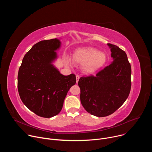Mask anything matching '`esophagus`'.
I'll use <instances>...</instances> for the list:
<instances>
[{
    "label": "esophagus",
    "instance_id": "34e87169",
    "mask_svg": "<svg viewBox=\"0 0 152 152\" xmlns=\"http://www.w3.org/2000/svg\"><path fill=\"white\" fill-rule=\"evenodd\" d=\"M76 82H77V83H78V81H79V80L80 76H79V75H76Z\"/></svg>",
    "mask_w": 152,
    "mask_h": 152
}]
</instances>
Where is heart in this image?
Returning a JSON list of instances; mask_svg holds the SVG:
<instances>
[{"mask_svg":"<svg viewBox=\"0 0 152 152\" xmlns=\"http://www.w3.org/2000/svg\"><path fill=\"white\" fill-rule=\"evenodd\" d=\"M73 59L76 62L83 64V69L85 72L91 73L98 70L104 66L106 61V55L94 48H79L74 52ZM66 63L68 66H70L71 59H67Z\"/></svg>","mask_w":152,"mask_h":152,"instance_id":"heart-1","label":"heart"}]
</instances>
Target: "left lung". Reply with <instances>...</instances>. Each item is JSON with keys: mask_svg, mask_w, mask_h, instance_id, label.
Listing matches in <instances>:
<instances>
[{"mask_svg": "<svg viewBox=\"0 0 152 152\" xmlns=\"http://www.w3.org/2000/svg\"><path fill=\"white\" fill-rule=\"evenodd\" d=\"M113 61L95 76L78 82L80 102L88 113L98 117L114 113L124 103L131 88V66L124 51L107 43Z\"/></svg>", "mask_w": 152, "mask_h": 152, "instance_id": "8db88e82", "label": "left lung"}]
</instances>
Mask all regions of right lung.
Instances as JSON below:
<instances>
[{"label":"right lung","mask_w":152,"mask_h":152,"mask_svg":"<svg viewBox=\"0 0 152 152\" xmlns=\"http://www.w3.org/2000/svg\"><path fill=\"white\" fill-rule=\"evenodd\" d=\"M61 46L58 38L41 41L25 55L18 73L20 99L37 115L51 118L61 111L67 94L76 82V76L60 73L53 63Z\"/></svg>","instance_id":"right-lung-1"}]
</instances>
